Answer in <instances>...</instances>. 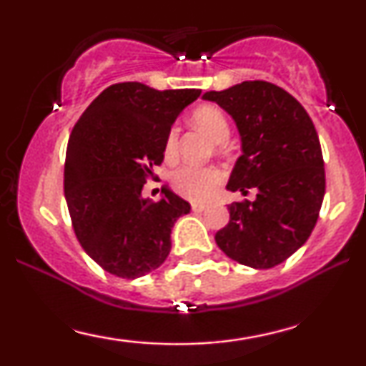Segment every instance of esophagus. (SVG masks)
Masks as SVG:
<instances>
[{"label": "esophagus", "mask_w": 366, "mask_h": 366, "mask_svg": "<svg viewBox=\"0 0 366 366\" xmlns=\"http://www.w3.org/2000/svg\"><path fill=\"white\" fill-rule=\"evenodd\" d=\"M207 209H208V204H203V203H192V212L201 213V212H207Z\"/></svg>", "instance_id": "obj_1"}]
</instances>
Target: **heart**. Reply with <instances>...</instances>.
<instances>
[{
	"label": "heart",
	"mask_w": 366,
	"mask_h": 366,
	"mask_svg": "<svg viewBox=\"0 0 366 366\" xmlns=\"http://www.w3.org/2000/svg\"><path fill=\"white\" fill-rule=\"evenodd\" d=\"M194 124L203 130L212 141L225 142L230 136V125L225 113L218 110L217 107H201L192 115ZM179 130L172 127L165 139V158H175L177 154ZM222 182V172L215 167H180L172 175V186L179 194L189 197V199H207L215 192L218 184Z\"/></svg>",
	"instance_id": "obj_1"
}]
</instances>
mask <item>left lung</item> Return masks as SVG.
I'll use <instances>...</instances> for the list:
<instances>
[{
	"label": "left lung",
	"instance_id": "1",
	"mask_svg": "<svg viewBox=\"0 0 366 366\" xmlns=\"http://www.w3.org/2000/svg\"><path fill=\"white\" fill-rule=\"evenodd\" d=\"M203 99L232 117L241 136L227 189L254 201L229 204L230 220L215 234L218 247L234 262L272 268L308 241L325 194V170L318 134L296 98L275 84L244 81Z\"/></svg>",
	"mask_w": 366,
	"mask_h": 366
}]
</instances>
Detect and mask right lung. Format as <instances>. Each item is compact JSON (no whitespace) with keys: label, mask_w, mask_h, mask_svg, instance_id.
I'll use <instances>...</instances> for the list:
<instances>
[{"label":"right lung","mask_w":366,"mask_h":366,"mask_svg":"<svg viewBox=\"0 0 366 366\" xmlns=\"http://www.w3.org/2000/svg\"><path fill=\"white\" fill-rule=\"evenodd\" d=\"M199 89L157 91L141 82L107 87L74 125L65 158V199L74 232L103 270L137 279L170 253L172 227L191 212L162 189L158 203L142 197L162 165L167 134Z\"/></svg>","instance_id":"obj_1"}]
</instances>
